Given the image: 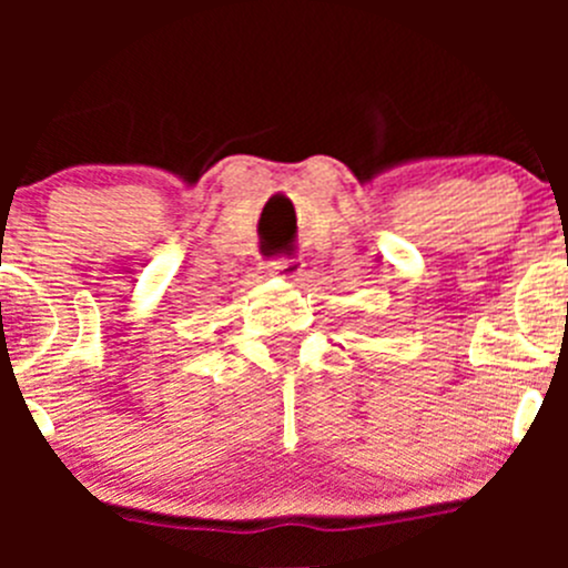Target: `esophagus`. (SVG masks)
<instances>
[{"label":"esophagus","mask_w":568,"mask_h":568,"mask_svg":"<svg viewBox=\"0 0 568 568\" xmlns=\"http://www.w3.org/2000/svg\"><path fill=\"white\" fill-rule=\"evenodd\" d=\"M272 274L283 280H302L305 277V261L302 257H280L272 263Z\"/></svg>","instance_id":"1"}]
</instances>
